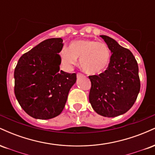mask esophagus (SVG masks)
<instances>
[{"label": "esophagus", "mask_w": 155, "mask_h": 155, "mask_svg": "<svg viewBox=\"0 0 155 155\" xmlns=\"http://www.w3.org/2000/svg\"><path fill=\"white\" fill-rule=\"evenodd\" d=\"M76 76H77V78H80V77H82L83 76V74H80V73H78L77 74H76Z\"/></svg>", "instance_id": "obj_1"}]
</instances>
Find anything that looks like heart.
Returning a JSON list of instances; mask_svg holds the SVG:
<instances>
[{"instance_id": "1", "label": "heart", "mask_w": 155, "mask_h": 155, "mask_svg": "<svg viewBox=\"0 0 155 155\" xmlns=\"http://www.w3.org/2000/svg\"><path fill=\"white\" fill-rule=\"evenodd\" d=\"M62 65L71 68L77 63L87 74L95 75L104 72L109 65L111 51L106 44L94 40H75L60 51Z\"/></svg>"}]
</instances>
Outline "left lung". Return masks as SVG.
<instances>
[{
    "label": "left lung",
    "instance_id": "obj_1",
    "mask_svg": "<svg viewBox=\"0 0 155 155\" xmlns=\"http://www.w3.org/2000/svg\"><path fill=\"white\" fill-rule=\"evenodd\" d=\"M100 36L109 47L111 58L104 72L89 76V101L97 114L114 117L126 113L136 102L140 87L138 66L129 49L107 35Z\"/></svg>",
    "mask_w": 155,
    "mask_h": 155
}]
</instances>
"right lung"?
Listing matches in <instances>:
<instances>
[{
  "label": "right lung",
  "instance_id": "obj_1",
  "mask_svg": "<svg viewBox=\"0 0 155 155\" xmlns=\"http://www.w3.org/2000/svg\"><path fill=\"white\" fill-rule=\"evenodd\" d=\"M61 38L41 42L19 58L15 70V94L22 109L35 119L49 120L65 107L76 74L60 71Z\"/></svg>",
  "mask_w": 155,
  "mask_h": 155
}]
</instances>
